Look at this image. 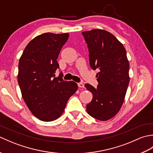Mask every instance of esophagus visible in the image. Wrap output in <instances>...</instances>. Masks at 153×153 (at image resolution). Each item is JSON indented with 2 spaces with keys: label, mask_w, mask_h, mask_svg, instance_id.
<instances>
[{
  "label": "esophagus",
  "mask_w": 153,
  "mask_h": 153,
  "mask_svg": "<svg viewBox=\"0 0 153 153\" xmlns=\"http://www.w3.org/2000/svg\"><path fill=\"white\" fill-rule=\"evenodd\" d=\"M77 85H78L79 87H81V88H84V84L83 83H78Z\"/></svg>",
  "instance_id": "esophagus-1"
}]
</instances>
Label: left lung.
<instances>
[{
  "label": "left lung",
  "instance_id": "obj_1",
  "mask_svg": "<svg viewBox=\"0 0 153 153\" xmlns=\"http://www.w3.org/2000/svg\"><path fill=\"white\" fill-rule=\"evenodd\" d=\"M89 49V64L99 69L97 88L86 83L93 94L87 111L93 118L106 121L116 115L124 101L129 82V64L122 43L110 32L93 30L82 32Z\"/></svg>",
  "mask_w": 153,
  "mask_h": 153
}]
</instances>
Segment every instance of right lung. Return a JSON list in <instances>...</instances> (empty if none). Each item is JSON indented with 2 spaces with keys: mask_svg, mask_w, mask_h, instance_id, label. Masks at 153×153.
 I'll return each instance as SVG.
<instances>
[{
  "mask_svg": "<svg viewBox=\"0 0 153 153\" xmlns=\"http://www.w3.org/2000/svg\"><path fill=\"white\" fill-rule=\"evenodd\" d=\"M69 34L45 33L27 44L19 58L18 82L22 95L33 114L51 122L62 114L68 100L77 90V83L55 77L61 48Z\"/></svg>",
  "mask_w": 153,
  "mask_h": 153,
  "instance_id": "obj_1",
  "label": "right lung"
}]
</instances>
